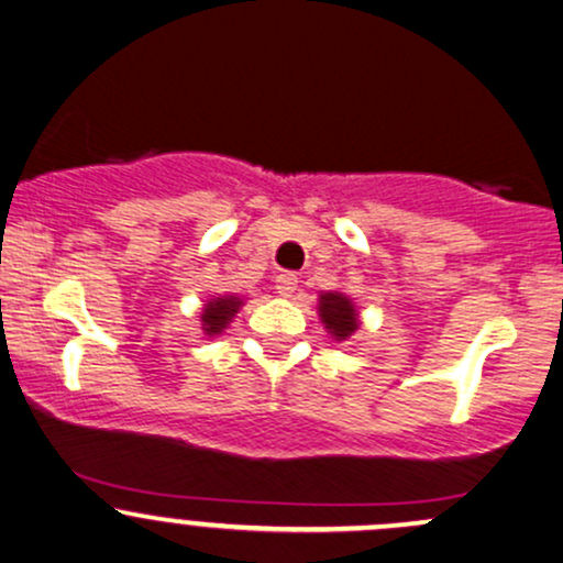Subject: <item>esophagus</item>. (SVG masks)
I'll return each instance as SVG.
<instances>
[{
    "instance_id": "34e87169",
    "label": "esophagus",
    "mask_w": 563,
    "mask_h": 563,
    "mask_svg": "<svg viewBox=\"0 0 563 563\" xmlns=\"http://www.w3.org/2000/svg\"><path fill=\"white\" fill-rule=\"evenodd\" d=\"M275 288H277V294L280 296H294L296 294V288H299V277H296L294 273H280L275 277Z\"/></svg>"
}]
</instances>
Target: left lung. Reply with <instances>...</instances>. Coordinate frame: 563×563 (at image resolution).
<instances>
[{"mask_svg": "<svg viewBox=\"0 0 563 563\" xmlns=\"http://www.w3.org/2000/svg\"><path fill=\"white\" fill-rule=\"evenodd\" d=\"M318 312H320L322 325L328 328V333H331L335 341H346L360 325L357 309H354L352 299L341 294V290H328V294H320Z\"/></svg>", "mask_w": 563, "mask_h": 563, "instance_id": "8db88e82", "label": "left lung"}]
</instances>
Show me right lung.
<instances>
[{
  "label": "right lung",
  "mask_w": 563,
  "mask_h": 563,
  "mask_svg": "<svg viewBox=\"0 0 563 563\" xmlns=\"http://www.w3.org/2000/svg\"><path fill=\"white\" fill-rule=\"evenodd\" d=\"M243 307V299L238 296H217L203 307V314H200V322H203V333L206 335H219L224 328L230 325V320L235 318L238 309Z\"/></svg>",
  "instance_id": "1"
}]
</instances>
